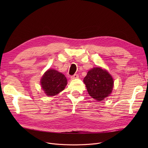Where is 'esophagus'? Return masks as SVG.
<instances>
[{"instance_id":"obj_1","label":"esophagus","mask_w":148,"mask_h":148,"mask_svg":"<svg viewBox=\"0 0 148 148\" xmlns=\"http://www.w3.org/2000/svg\"><path fill=\"white\" fill-rule=\"evenodd\" d=\"M79 77V75L78 74H74L73 75H72L71 77V79H77Z\"/></svg>"}]
</instances>
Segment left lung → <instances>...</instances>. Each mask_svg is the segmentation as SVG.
Instances as JSON below:
<instances>
[{
    "label": "left lung",
    "mask_w": 148,
    "mask_h": 148,
    "mask_svg": "<svg viewBox=\"0 0 148 148\" xmlns=\"http://www.w3.org/2000/svg\"><path fill=\"white\" fill-rule=\"evenodd\" d=\"M88 94L97 101H102L109 96L113 88V79L106 69L93 68L83 79Z\"/></svg>",
    "instance_id": "left-lung-1"
}]
</instances>
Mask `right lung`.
<instances>
[{
  "instance_id": "obj_1",
  "label": "right lung",
  "mask_w": 148,
  "mask_h": 148,
  "mask_svg": "<svg viewBox=\"0 0 148 148\" xmlns=\"http://www.w3.org/2000/svg\"><path fill=\"white\" fill-rule=\"evenodd\" d=\"M41 84L45 94L51 97L58 94L65 88L67 79L63 74L56 70L49 69L42 77Z\"/></svg>"
}]
</instances>
